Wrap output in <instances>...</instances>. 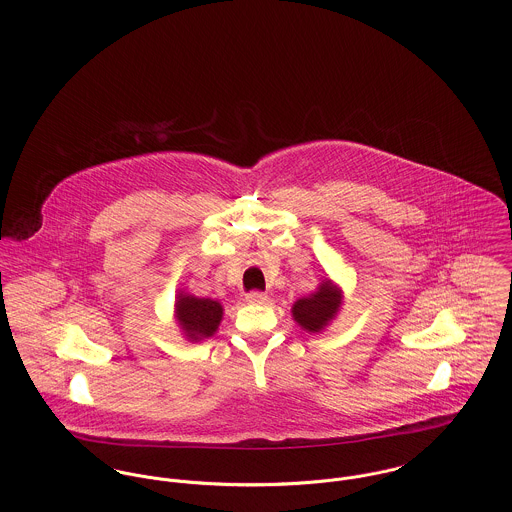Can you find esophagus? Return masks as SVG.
<instances>
[{"instance_id": "obj_1", "label": "esophagus", "mask_w": 512, "mask_h": 512, "mask_svg": "<svg viewBox=\"0 0 512 512\" xmlns=\"http://www.w3.org/2000/svg\"><path fill=\"white\" fill-rule=\"evenodd\" d=\"M246 301H248V303H258V305H262V303L268 301V295L264 292L246 293Z\"/></svg>"}]
</instances>
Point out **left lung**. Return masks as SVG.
I'll return each mask as SVG.
<instances>
[{
    "label": "left lung",
    "mask_w": 512,
    "mask_h": 512,
    "mask_svg": "<svg viewBox=\"0 0 512 512\" xmlns=\"http://www.w3.org/2000/svg\"><path fill=\"white\" fill-rule=\"evenodd\" d=\"M341 305V293L337 292L331 282H323L319 290L295 301L293 317L307 331H321L335 315Z\"/></svg>",
    "instance_id": "8db88e82"
}]
</instances>
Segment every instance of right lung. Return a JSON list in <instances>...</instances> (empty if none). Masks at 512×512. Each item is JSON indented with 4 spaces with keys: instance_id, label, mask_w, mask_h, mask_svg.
<instances>
[{
    "instance_id": "right-lung-1",
    "label": "right lung",
    "mask_w": 512,
    "mask_h": 512,
    "mask_svg": "<svg viewBox=\"0 0 512 512\" xmlns=\"http://www.w3.org/2000/svg\"><path fill=\"white\" fill-rule=\"evenodd\" d=\"M177 319L191 341H199L215 335L222 319V307L219 301L193 297L179 293L177 297Z\"/></svg>"
}]
</instances>
